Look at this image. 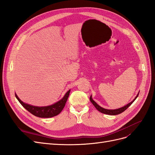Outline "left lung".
I'll use <instances>...</instances> for the list:
<instances>
[{
	"label": "left lung",
	"instance_id": "obj_1",
	"mask_svg": "<svg viewBox=\"0 0 155 155\" xmlns=\"http://www.w3.org/2000/svg\"><path fill=\"white\" fill-rule=\"evenodd\" d=\"M138 94H139V92H138V94H137V96L135 97L134 99L131 102L129 103L127 105H125V106H124L122 107H121V108H119V109H114V110L113 109H112V110H110V109H104V108L100 107L99 105H97L96 104V101H94L92 100V96H91V97H90V100H91L92 104H93V105L96 107V109L98 111H100V112H101V113H104V114H109V115H117V114H121V112H124L127 109V108L135 101V100L137 99V97L138 96Z\"/></svg>",
	"mask_w": 155,
	"mask_h": 155
}]
</instances>
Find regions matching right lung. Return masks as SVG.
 <instances>
[{
    "instance_id": "right-lung-1",
    "label": "right lung",
    "mask_w": 155,
    "mask_h": 155,
    "mask_svg": "<svg viewBox=\"0 0 155 155\" xmlns=\"http://www.w3.org/2000/svg\"><path fill=\"white\" fill-rule=\"evenodd\" d=\"M70 90L67 91L63 97L59 101L55 103L54 104L45 106V107H37L27 104L26 103L22 101L17 95L15 94V97L20 104L26 109L28 111L30 112L31 114H34L35 116L39 117V118H51L55 116L58 115L62 111L65 105V104L68 100V97L70 94Z\"/></svg>"
}]
</instances>
